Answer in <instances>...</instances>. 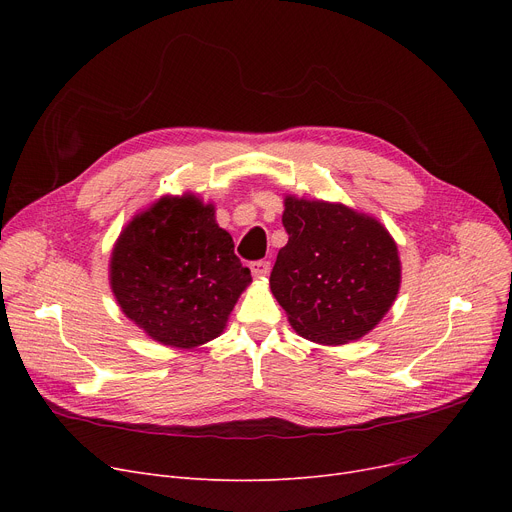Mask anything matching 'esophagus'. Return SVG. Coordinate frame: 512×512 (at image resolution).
Returning a JSON list of instances; mask_svg holds the SVG:
<instances>
[{
  "label": "esophagus",
  "instance_id": "esophagus-1",
  "mask_svg": "<svg viewBox=\"0 0 512 512\" xmlns=\"http://www.w3.org/2000/svg\"><path fill=\"white\" fill-rule=\"evenodd\" d=\"M251 272H253V276H257V278H263V276H267L270 274V261H263V259H259V261H253L251 265Z\"/></svg>",
  "mask_w": 512,
  "mask_h": 512
}]
</instances>
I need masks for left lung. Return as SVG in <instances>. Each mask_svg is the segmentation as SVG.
Wrapping results in <instances>:
<instances>
[{"label": "left lung", "instance_id": "left-lung-1", "mask_svg": "<svg viewBox=\"0 0 512 512\" xmlns=\"http://www.w3.org/2000/svg\"><path fill=\"white\" fill-rule=\"evenodd\" d=\"M286 247L270 276L290 326L319 344L363 338L392 307L400 286L398 249L369 215L338 203L286 197Z\"/></svg>", "mask_w": 512, "mask_h": 512}]
</instances>
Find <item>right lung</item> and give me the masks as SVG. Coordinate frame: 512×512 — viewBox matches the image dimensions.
Masks as SVG:
<instances>
[{"instance_id":"1","label":"right lung","mask_w":512,"mask_h":512,"mask_svg":"<svg viewBox=\"0 0 512 512\" xmlns=\"http://www.w3.org/2000/svg\"><path fill=\"white\" fill-rule=\"evenodd\" d=\"M213 213L193 195L164 197L137 215L114 247L116 301L161 344L193 348L220 336L251 282Z\"/></svg>"}]
</instances>
